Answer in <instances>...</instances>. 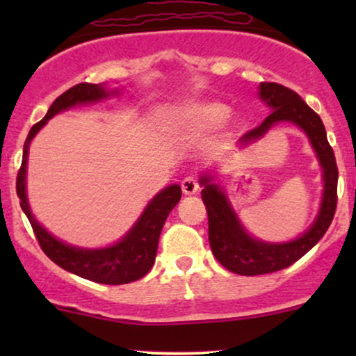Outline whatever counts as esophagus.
Returning <instances> with one entry per match:
<instances>
[{
    "mask_svg": "<svg viewBox=\"0 0 356 356\" xmlns=\"http://www.w3.org/2000/svg\"><path fill=\"white\" fill-rule=\"evenodd\" d=\"M181 187H182V192L186 195H192V194H195V192L199 191V184H197V181H195L194 177H186L182 181V184H181Z\"/></svg>",
    "mask_w": 356,
    "mask_h": 356,
    "instance_id": "34e87169",
    "label": "esophagus"
}]
</instances>
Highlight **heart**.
<instances>
[{"mask_svg":"<svg viewBox=\"0 0 356 356\" xmlns=\"http://www.w3.org/2000/svg\"><path fill=\"white\" fill-rule=\"evenodd\" d=\"M231 108L220 102H197L175 108L165 120V130L172 137H189L211 132L226 124Z\"/></svg>","mask_w":356,"mask_h":356,"instance_id":"1","label":"heart"}]
</instances>
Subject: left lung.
<instances>
[{"instance_id": "8db88e82", "label": "left lung", "mask_w": 356, "mask_h": 356, "mask_svg": "<svg viewBox=\"0 0 356 356\" xmlns=\"http://www.w3.org/2000/svg\"><path fill=\"white\" fill-rule=\"evenodd\" d=\"M257 95L271 113L259 127L239 138V147L246 149L254 144L280 122L296 125L306 134L321 165L323 194L316 218L303 234L286 243H268L249 234L241 224L226 191L216 181L218 175L214 170H207L201 175L199 184L202 186V201L209 218L212 252L224 268L243 276L268 275L291 266L325 236L337 209L338 167L320 115L313 112L296 92L280 83H261Z\"/></svg>"}]
</instances>
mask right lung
<instances>
[{"instance_id":"add662e5","label":"right lung","mask_w":356,"mask_h":356,"mask_svg":"<svg viewBox=\"0 0 356 356\" xmlns=\"http://www.w3.org/2000/svg\"><path fill=\"white\" fill-rule=\"evenodd\" d=\"M118 93H120V88H107L104 83H79L61 93L48 108L47 115L38 124L31 127L30 134L24 140L22 167H19L18 177H16V194L19 197V206L30 220L44 254L65 271L102 284L132 283L149 273V269L154 266L159 238H161V231L164 227L167 216L181 201V186L172 184V186L162 189L157 195H154V199H150L136 224L117 243L105 248H79L55 238L36 220L30 209V204H28L26 167L31 140L47 125L50 118L65 110L76 107V105L97 104V102L118 95Z\"/></svg>"}]
</instances>
